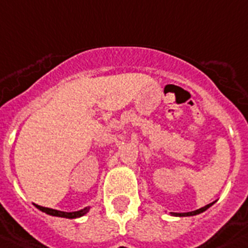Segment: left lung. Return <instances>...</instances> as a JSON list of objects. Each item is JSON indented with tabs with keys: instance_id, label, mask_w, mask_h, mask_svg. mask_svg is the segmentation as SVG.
<instances>
[{
	"instance_id": "8db88e82",
	"label": "left lung",
	"mask_w": 248,
	"mask_h": 248,
	"mask_svg": "<svg viewBox=\"0 0 248 248\" xmlns=\"http://www.w3.org/2000/svg\"><path fill=\"white\" fill-rule=\"evenodd\" d=\"M216 202H210V204H208V205L202 206V208H200V209H196L194 210V212H187V213H171V216L173 217H193V216H196V214H200V213L205 212L206 209H209L210 206L213 205Z\"/></svg>"
}]
</instances>
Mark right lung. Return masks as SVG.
<instances>
[{"instance_id": "add662e5", "label": "right lung", "mask_w": 248, "mask_h": 248, "mask_svg": "<svg viewBox=\"0 0 248 248\" xmlns=\"http://www.w3.org/2000/svg\"><path fill=\"white\" fill-rule=\"evenodd\" d=\"M34 205H35L39 210L46 213V214H49V216L61 217V218H68V219L79 218V217L85 216L86 213H89L90 210V206H86V208H83V209L81 210H77V212H62V210H55V209H50V208H46V206H40L38 205V204H34Z\"/></svg>"}]
</instances>
